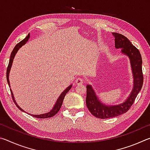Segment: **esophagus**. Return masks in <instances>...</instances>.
Here are the masks:
<instances>
[{
    "label": "esophagus",
    "mask_w": 150,
    "mask_h": 150,
    "mask_svg": "<svg viewBox=\"0 0 150 150\" xmlns=\"http://www.w3.org/2000/svg\"><path fill=\"white\" fill-rule=\"evenodd\" d=\"M83 82H84V81H83V79L82 78H81V77H78L77 79L75 80V83L77 85H81V84H83Z\"/></svg>",
    "instance_id": "obj_1"
}]
</instances>
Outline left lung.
Returning a JSON list of instances; mask_svg holds the SVG:
<instances>
[{"instance_id":"obj_1","label":"left lung","mask_w":150,"mask_h":150,"mask_svg":"<svg viewBox=\"0 0 150 150\" xmlns=\"http://www.w3.org/2000/svg\"><path fill=\"white\" fill-rule=\"evenodd\" d=\"M112 35L115 38V47L117 49L122 48V53L130 59L134 77V87L132 91L125 102L120 105L110 106L101 103L90 85L86 86V105L93 116L100 119L116 117L126 113L133 105L137 95L142 89L144 82L142 67V59L139 51L124 35L116 32H112Z\"/></svg>"}]
</instances>
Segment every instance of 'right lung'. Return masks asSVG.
Masks as SVG:
<instances>
[{"label":"right lung","instance_id":"obj_1","mask_svg":"<svg viewBox=\"0 0 150 150\" xmlns=\"http://www.w3.org/2000/svg\"><path fill=\"white\" fill-rule=\"evenodd\" d=\"M30 38V34L27 35V36L25 38L22 40L21 42H19L18 44H17L16 45V46L14 47V48L12 50V52L11 53V58H10V60H9V63H8V67H7V69H6V79H7V82H8V84L9 85V87H10V82H9V73H10V71H11V67H12V62H13V59L14 58L15 55L18 52V50L20 47H21L22 45H24L28 41V39ZM72 87V85H69V87L66 88V89L64 90L62 92V93L61 94L60 96H59V98H58V99L56 101V103L55 104V105L54 107H53L52 110H50L49 112H47V113H45V114H42V115H31V116H34L35 118H50V117H52V116H55L56 114L59 112V110H60L61 107H62V103L63 102V99H64L65 98V96L66 94H67L68 92H69V91L71 89V88ZM11 90V95H12V100H13L14 103H15V105L17 106L18 108L21 111H24V110H22V109L20 107V106L17 105V103L16 101H15V99L14 98V96H13V93L12 92V90ZM30 115V114H29Z\"/></svg>","mask_w":150,"mask_h":150}]
</instances>
